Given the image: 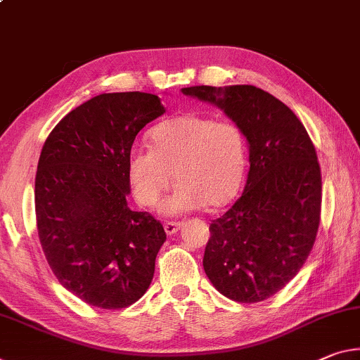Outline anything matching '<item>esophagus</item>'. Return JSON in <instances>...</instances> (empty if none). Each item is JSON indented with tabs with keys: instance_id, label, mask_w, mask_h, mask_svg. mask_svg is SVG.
Here are the masks:
<instances>
[{
	"instance_id": "1",
	"label": "esophagus",
	"mask_w": 360,
	"mask_h": 360,
	"mask_svg": "<svg viewBox=\"0 0 360 360\" xmlns=\"http://www.w3.org/2000/svg\"><path fill=\"white\" fill-rule=\"evenodd\" d=\"M181 222H174V221H169V222H165V232L168 233V236H173V233L178 232L181 229Z\"/></svg>"
}]
</instances>
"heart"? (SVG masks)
I'll list each match as a JSON object with an SVG mask.
<instances>
[{"label":"heart","instance_id":"b5f03b06","mask_svg":"<svg viewBox=\"0 0 360 360\" xmlns=\"http://www.w3.org/2000/svg\"><path fill=\"white\" fill-rule=\"evenodd\" d=\"M149 139L150 149H134L127 165L142 207H157L173 178L178 186L162 207L168 216L218 210L237 195L247 169V146L237 124L184 113L158 123Z\"/></svg>","mask_w":360,"mask_h":360}]
</instances>
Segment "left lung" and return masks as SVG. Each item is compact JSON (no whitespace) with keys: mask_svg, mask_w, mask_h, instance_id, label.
<instances>
[{"mask_svg":"<svg viewBox=\"0 0 360 360\" xmlns=\"http://www.w3.org/2000/svg\"><path fill=\"white\" fill-rule=\"evenodd\" d=\"M181 91L224 110L248 141L247 184L211 222L203 269L229 300L259 303L292 281L316 242L322 203L316 149L298 117L252 84Z\"/></svg>","mask_w":360,"mask_h":360,"instance_id":"8db88e82","label":"left lung"}]
</instances>
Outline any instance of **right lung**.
Segmentation results:
<instances>
[{"mask_svg":"<svg viewBox=\"0 0 360 360\" xmlns=\"http://www.w3.org/2000/svg\"><path fill=\"white\" fill-rule=\"evenodd\" d=\"M165 113L155 94H99L73 108L44 142L35 178L38 237L57 281L84 303L122 309L147 292L167 240L147 211L128 208V157Z\"/></svg>","mask_w":360,"mask_h":360,"instance_id":"right-lung-1","label":"right lung"}]
</instances>
